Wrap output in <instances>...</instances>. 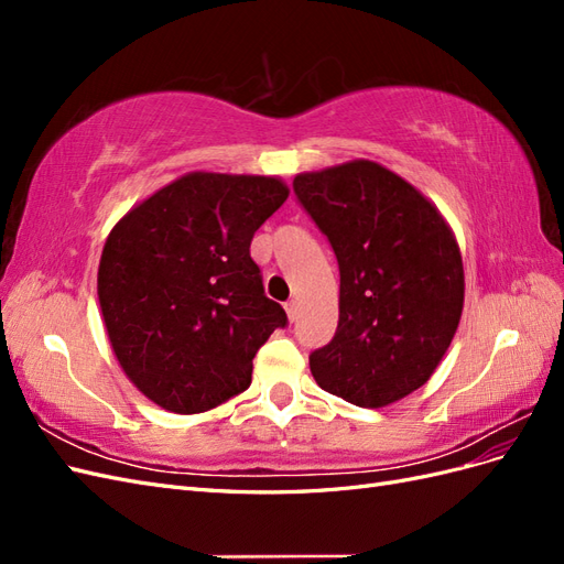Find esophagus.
<instances>
[{
    "label": "esophagus",
    "mask_w": 564,
    "mask_h": 564,
    "mask_svg": "<svg viewBox=\"0 0 564 564\" xmlns=\"http://www.w3.org/2000/svg\"><path fill=\"white\" fill-rule=\"evenodd\" d=\"M284 311H286L289 322H296V317H299V301H296V299L286 301V303H284Z\"/></svg>",
    "instance_id": "esophagus-1"
}]
</instances>
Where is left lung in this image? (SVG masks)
<instances>
[{"instance_id": "8db88e82", "label": "left lung", "mask_w": 564, "mask_h": 564, "mask_svg": "<svg viewBox=\"0 0 564 564\" xmlns=\"http://www.w3.org/2000/svg\"><path fill=\"white\" fill-rule=\"evenodd\" d=\"M299 202L334 247L338 327L311 355L322 390L379 409L433 377L464 313L456 235L412 183L371 160L294 178Z\"/></svg>"}]
</instances>
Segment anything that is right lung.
I'll use <instances>...</instances> for the list:
<instances>
[{"label":"right lung","mask_w":564,"mask_h":564,"mask_svg":"<svg viewBox=\"0 0 564 564\" xmlns=\"http://www.w3.org/2000/svg\"><path fill=\"white\" fill-rule=\"evenodd\" d=\"M289 197L280 176L191 172L131 207L98 263V303L127 379L158 406L202 414L251 383L284 327L251 237Z\"/></svg>","instance_id":"right-lung-1"}]
</instances>
